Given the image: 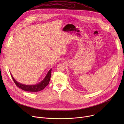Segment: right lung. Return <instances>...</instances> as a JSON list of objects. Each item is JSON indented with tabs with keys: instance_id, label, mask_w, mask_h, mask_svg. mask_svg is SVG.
<instances>
[{
	"instance_id": "add662e5",
	"label": "right lung",
	"mask_w": 124,
	"mask_h": 124,
	"mask_svg": "<svg viewBox=\"0 0 124 124\" xmlns=\"http://www.w3.org/2000/svg\"><path fill=\"white\" fill-rule=\"evenodd\" d=\"M51 70H52V69H50L49 70V71L47 73L45 78L41 82L34 85H26V84H22L19 82H17L14 78L11 73H10L11 75V77L14 82L16 84V85L18 87L20 88L22 90L25 91H28V92H38L44 89V88L48 84L50 80V78L51 77Z\"/></svg>"
}]
</instances>
